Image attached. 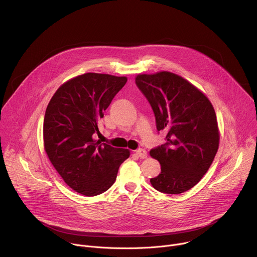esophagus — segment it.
Returning <instances> with one entry per match:
<instances>
[{
	"mask_svg": "<svg viewBox=\"0 0 257 257\" xmlns=\"http://www.w3.org/2000/svg\"><path fill=\"white\" fill-rule=\"evenodd\" d=\"M135 155L138 157V158H140V159H146L148 158V153H146L144 150H142V149H139V150H137L136 152H135Z\"/></svg>",
	"mask_w": 257,
	"mask_h": 257,
	"instance_id": "esophagus-1",
	"label": "esophagus"
}]
</instances>
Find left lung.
Here are the masks:
<instances>
[{
    "label": "left lung",
    "mask_w": 257,
    "mask_h": 257,
    "mask_svg": "<svg viewBox=\"0 0 257 257\" xmlns=\"http://www.w3.org/2000/svg\"><path fill=\"white\" fill-rule=\"evenodd\" d=\"M135 82L153 107L158 131L167 133V142L150 152L161 164L152 185L167 194L185 192L201 180L217 152L214 108L201 90L169 71L138 74Z\"/></svg>",
    "instance_id": "1"
}]
</instances>
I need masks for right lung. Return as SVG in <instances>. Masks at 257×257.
I'll use <instances>...</instances> for the list:
<instances>
[{
    "label": "right lung",
    "mask_w": 257,
    "mask_h": 257,
    "mask_svg": "<svg viewBox=\"0 0 257 257\" xmlns=\"http://www.w3.org/2000/svg\"><path fill=\"white\" fill-rule=\"evenodd\" d=\"M127 77L85 73L63 83L52 96L44 120V148L66 184L85 196L106 191L130 151L93 138L98 122Z\"/></svg>",
    "instance_id": "obj_1"
}]
</instances>
